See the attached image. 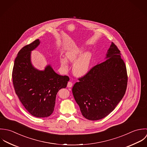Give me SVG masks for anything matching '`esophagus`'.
I'll return each instance as SVG.
<instances>
[{"instance_id":"1","label":"esophagus","mask_w":147,"mask_h":147,"mask_svg":"<svg viewBox=\"0 0 147 147\" xmlns=\"http://www.w3.org/2000/svg\"><path fill=\"white\" fill-rule=\"evenodd\" d=\"M67 86L68 88H71V87L73 86V83H72L71 82H69L67 83Z\"/></svg>"}]
</instances>
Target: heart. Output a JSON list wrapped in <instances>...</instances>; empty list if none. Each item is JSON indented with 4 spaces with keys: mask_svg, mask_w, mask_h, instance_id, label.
<instances>
[{
    "mask_svg": "<svg viewBox=\"0 0 147 147\" xmlns=\"http://www.w3.org/2000/svg\"><path fill=\"white\" fill-rule=\"evenodd\" d=\"M84 50L82 49L76 48L69 51L66 55V58L70 61L74 62L76 61L73 66V71L77 76H83L86 74L89 70L91 55L89 52L82 54ZM60 62L63 68H67V61L66 59H61Z\"/></svg>",
    "mask_w": 147,
    "mask_h": 147,
    "instance_id": "b5f03b06",
    "label": "heart"
}]
</instances>
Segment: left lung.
<instances>
[{"mask_svg": "<svg viewBox=\"0 0 147 147\" xmlns=\"http://www.w3.org/2000/svg\"><path fill=\"white\" fill-rule=\"evenodd\" d=\"M120 51L112 42L106 61L92 67L78 78L72 92L82 115L90 120L107 116L124 96L128 76Z\"/></svg>", "mask_w": 147, "mask_h": 147, "instance_id": "left-lung-1", "label": "left lung"}]
</instances>
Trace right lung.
<instances>
[{
    "mask_svg": "<svg viewBox=\"0 0 147 147\" xmlns=\"http://www.w3.org/2000/svg\"><path fill=\"white\" fill-rule=\"evenodd\" d=\"M40 42L37 39L20 50L12 77L15 92L25 109L35 117H45L53 113L56 95L59 90L66 87L69 78L57 74L50 65L43 71L32 66L30 52Z\"/></svg>",
    "mask_w": 147,
    "mask_h": 147,
    "instance_id": "right-lung-1",
    "label": "right lung"
}]
</instances>
